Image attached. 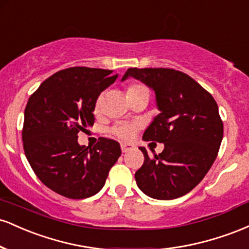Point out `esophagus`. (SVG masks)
Here are the masks:
<instances>
[{
  "label": "esophagus",
  "instance_id": "obj_1",
  "mask_svg": "<svg viewBox=\"0 0 249 249\" xmlns=\"http://www.w3.org/2000/svg\"><path fill=\"white\" fill-rule=\"evenodd\" d=\"M121 148H122V152L123 153H126V152H128V151L133 150L134 146H133L132 144H126V142H122Z\"/></svg>",
  "mask_w": 249,
  "mask_h": 249
}]
</instances>
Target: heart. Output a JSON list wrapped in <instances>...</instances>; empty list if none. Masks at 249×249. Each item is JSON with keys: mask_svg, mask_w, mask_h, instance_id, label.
<instances>
[{"mask_svg": "<svg viewBox=\"0 0 249 249\" xmlns=\"http://www.w3.org/2000/svg\"><path fill=\"white\" fill-rule=\"evenodd\" d=\"M126 95L128 99L133 98V97L146 95L148 96V89L145 87L142 83H131L126 87ZM103 104V95H99L97 97L96 103H95V111L98 112L101 111ZM137 130H138V125L134 124V123H121V124H117L113 126L112 132L116 134L117 137H119L121 139L124 141H130L133 138V136L136 134Z\"/></svg>", "mask_w": 249, "mask_h": 249, "instance_id": "1", "label": "heart"}]
</instances>
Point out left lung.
Returning <instances> with one entry per match:
<instances>
[{
	"mask_svg": "<svg viewBox=\"0 0 249 249\" xmlns=\"http://www.w3.org/2000/svg\"><path fill=\"white\" fill-rule=\"evenodd\" d=\"M134 77L152 88L160 113L144 132V141L164 142L161 153L150 157L134 173L146 196L171 200L192 191L218 156L224 123L216 102L192 77L167 68H130L123 81Z\"/></svg>",
	"mask_w": 249,
	"mask_h": 249,
	"instance_id": "left-lung-1",
	"label": "left lung"
}]
</instances>
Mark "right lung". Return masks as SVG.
<instances>
[{
	"label": "right lung",
	"mask_w": 249,
	"mask_h": 249,
	"mask_svg": "<svg viewBox=\"0 0 249 249\" xmlns=\"http://www.w3.org/2000/svg\"><path fill=\"white\" fill-rule=\"evenodd\" d=\"M112 72L87 67L57 71L27 103L22 128L25 157L43 184L63 196H95L121 156L112 139L101 138L92 148L77 142L78 133L95 123L96 99L117 79Z\"/></svg>",
	"instance_id": "obj_1"
}]
</instances>
